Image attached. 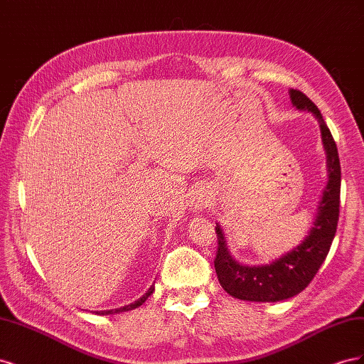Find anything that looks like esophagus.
I'll use <instances>...</instances> for the list:
<instances>
[{
    "label": "esophagus",
    "instance_id": "1",
    "mask_svg": "<svg viewBox=\"0 0 364 364\" xmlns=\"http://www.w3.org/2000/svg\"><path fill=\"white\" fill-rule=\"evenodd\" d=\"M208 203H209L208 194L206 193H200V194L196 196L193 206H194V209H200V211H202V209H205L208 206Z\"/></svg>",
    "mask_w": 364,
    "mask_h": 364
}]
</instances>
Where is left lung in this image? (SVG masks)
Here are the masks:
<instances>
[{"instance_id":"left-lung-1","label":"left lung","mask_w":364,"mask_h":364,"mask_svg":"<svg viewBox=\"0 0 364 364\" xmlns=\"http://www.w3.org/2000/svg\"><path fill=\"white\" fill-rule=\"evenodd\" d=\"M290 100L296 109L311 112L317 119L326 153L328 182L310 232L301 245L269 264L243 266L230 255L222 228L215 226L218 246L214 267L217 278L225 291L241 301L279 302L299 294L321 269L337 230L341 182L337 146L321 111L310 98L301 91L290 90Z\"/></svg>"}]
</instances>
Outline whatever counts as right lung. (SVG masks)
I'll return each mask as SVG.
<instances>
[{
    "mask_svg": "<svg viewBox=\"0 0 364 364\" xmlns=\"http://www.w3.org/2000/svg\"><path fill=\"white\" fill-rule=\"evenodd\" d=\"M155 291V285H151V287L142 294L139 299H136L135 302H132V304H129V305H124V306H121V308H115V310H105V311H94L95 314H100V316H107V314H117V313H124V311H130V310H135V308H138V306H141L142 304H144L147 299H149V296Z\"/></svg>",
    "mask_w": 364,
    "mask_h": 364,
    "instance_id": "1",
    "label": "right lung"
}]
</instances>
